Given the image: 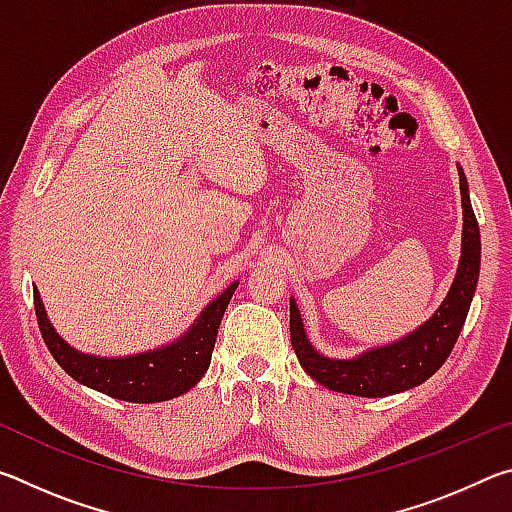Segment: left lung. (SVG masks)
Returning a JSON list of instances; mask_svg holds the SVG:
<instances>
[{
	"mask_svg": "<svg viewBox=\"0 0 512 512\" xmlns=\"http://www.w3.org/2000/svg\"><path fill=\"white\" fill-rule=\"evenodd\" d=\"M458 178H461L463 203L461 262H458L454 284L443 305L415 332L384 348H372L354 359H329L309 343L298 305L291 298V345L298 354L300 366L318 384L336 393L386 397L422 384L447 361L465 325L481 268L479 223H476L461 167H458Z\"/></svg>",
	"mask_w": 512,
	"mask_h": 512,
	"instance_id": "1",
	"label": "left lung"
}]
</instances>
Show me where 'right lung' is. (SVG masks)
I'll list each match as a JSON object with an SVG mask.
<instances>
[{
    "instance_id": "right-lung-1",
    "label": "right lung",
    "mask_w": 512,
    "mask_h": 512,
    "mask_svg": "<svg viewBox=\"0 0 512 512\" xmlns=\"http://www.w3.org/2000/svg\"><path fill=\"white\" fill-rule=\"evenodd\" d=\"M237 284L239 282H232L228 289L219 293L178 341L158 350L117 359L83 354L60 339L54 325L49 323L38 289H33V305H36L40 334L51 357L69 377L115 400L153 404L173 400L201 381L205 370L210 368L221 318Z\"/></svg>"
}]
</instances>
